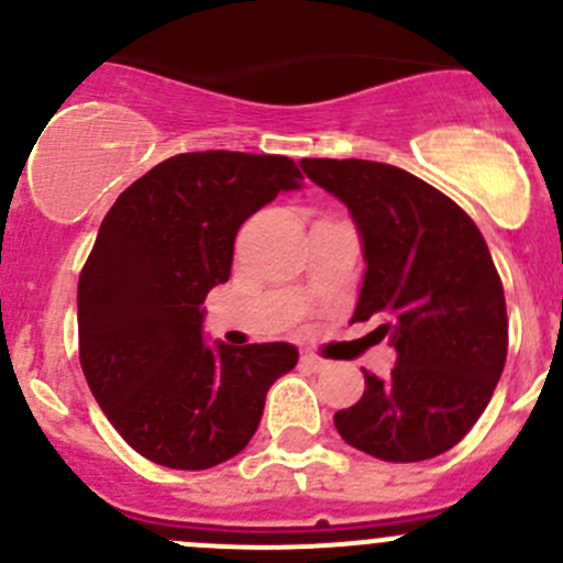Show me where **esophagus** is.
<instances>
[{
    "mask_svg": "<svg viewBox=\"0 0 563 563\" xmlns=\"http://www.w3.org/2000/svg\"><path fill=\"white\" fill-rule=\"evenodd\" d=\"M302 365L318 373V371H323V367H327V360H321V356H316V354H310V351H305V354H302Z\"/></svg>",
    "mask_w": 563,
    "mask_h": 563,
    "instance_id": "esophagus-1",
    "label": "esophagus"
}]
</instances>
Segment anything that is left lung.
<instances>
[{"instance_id":"obj_1","label":"left lung","mask_w":563,"mask_h":563,"mask_svg":"<svg viewBox=\"0 0 563 563\" xmlns=\"http://www.w3.org/2000/svg\"><path fill=\"white\" fill-rule=\"evenodd\" d=\"M310 181L349 207L365 277L354 321L397 351L387 378L334 413L345 444L387 463L452 450L490 402L507 362V302L490 250L452 198L402 168L373 161H299Z\"/></svg>"}]
</instances>
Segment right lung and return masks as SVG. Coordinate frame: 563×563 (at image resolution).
Instances as JSON below:
<instances>
[{"label":"right lung","mask_w":563,"mask_h":563,"mask_svg":"<svg viewBox=\"0 0 563 563\" xmlns=\"http://www.w3.org/2000/svg\"><path fill=\"white\" fill-rule=\"evenodd\" d=\"M291 157L187 152L117 198L78 280L81 367L108 422L139 455L203 471L240 455L291 343L203 338L207 294L231 277L240 225L299 190Z\"/></svg>","instance_id":"add662e5"}]
</instances>
